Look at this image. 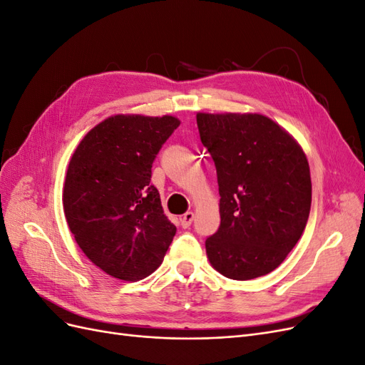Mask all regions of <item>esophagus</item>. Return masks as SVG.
<instances>
[{"label": "esophagus", "instance_id": "1", "mask_svg": "<svg viewBox=\"0 0 365 365\" xmlns=\"http://www.w3.org/2000/svg\"><path fill=\"white\" fill-rule=\"evenodd\" d=\"M193 219H195V213H193V212H187V213L182 215L181 219H180L181 227H182V228H189V227L192 225V222H193Z\"/></svg>", "mask_w": 365, "mask_h": 365}]
</instances>
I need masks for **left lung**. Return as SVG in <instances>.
Here are the masks:
<instances>
[{
	"label": "left lung",
	"instance_id": "obj_1",
	"mask_svg": "<svg viewBox=\"0 0 365 365\" xmlns=\"http://www.w3.org/2000/svg\"><path fill=\"white\" fill-rule=\"evenodd\" d=\"M219 184L220 225L207 237L210 263L233 280L274 271L300 240L312 201L300 145L260 114L196 115Z\"/></svg>",
	"mask_w": 365,
	"mask_h": 365
}]
</instances>
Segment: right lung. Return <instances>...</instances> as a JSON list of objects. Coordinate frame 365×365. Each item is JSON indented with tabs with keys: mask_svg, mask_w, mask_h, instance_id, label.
Listing matches in <instances>:
<instances>
[{
	"mask_svg": "<svg viewBox=\"0 0 365 365\" xmlns=\"http://www.w3.org/2000/svg\"><path fill=\"white\" fill-rule=\"evenodd\" d=\"M180 120L114 115L74 150L65 178L63 213L77 245L96 267L125 282L155 271L176 227L150 184L152 163Z\"/></svg>",
	"mask_w": 365,
	"mask_h": 365,
	"instance_id": "right-lung-1",
	"label": "right lung"
}]
</instances>
